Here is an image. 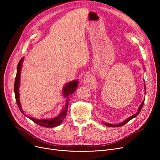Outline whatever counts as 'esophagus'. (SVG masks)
Listing matches in <instances>:
<instances>
[{
	"label": "esophagus",
	"instance_id": "34e87169",
	"mask_svg": "<svg viewBox=\"0 0 160 160\" xmlns=\"http://www.w3.org/2000/svg\"><path fill=\"white\" fill-rule=\"evenodd\" d=\"M83 81L85 83H89L93 81V78H92L91 75L89 73H87L84 75V77H83Z\"/></svg>",
	"mask_w": 160,
	"mask_h": 160
}]
</instances>
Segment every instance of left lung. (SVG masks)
I'll use <instances>...</instances> for the list:
<instances>
[{"instance_id": "8db88e82", "label": "left lung", "mask_w": 160, "mask_h": 160, "mask_svg": "<svg viewBox=\"0 0 160 160\" xmlns=\"http://www.w3.org/2000/svg\"><path fill=\"white\" fill-rule=\"evenodd\" d=\"M145 89L146 90V86H145ZM144 100H143V101H142V102L141 103V105H140V106L139 107V109H138V112H137L136 114H134V115H133L132 116L130 117L129 118H128L127 119H126L124 121H123V122H121V123H119V124H109V123H107V122H104L103 124H104V125H106V126H108V127H122V126L124 125L125 124H127L128 121H130L131 119H132L133 118H134V117H136V116L139 113V112H141V109H142V106H143Z\"/></svg>"}]
</instances>
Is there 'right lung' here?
<instances>
[{"label": "right lung", "mask_w": 160, "mask_h": 160, "mask_svg": "<svg viewBox=\"0 0 160 160\" xmlns=\"http://www.w3.org/2000/svg\"><path fill=\"white\" fill-rule=\"evenodd\" d=\"M22 61H23V58H21L18 65V68H17V74H16L15 83H14V92H15L17 104H18V106L19 108L20 111L22 112V113H23V115H24V112L22 111V109L21 106L20 100H19V83H20V74H21V65H22ZM78 84V82L74 80L67 83V84L65 86V87L63 89V94L64 97L66 98V103L64 108L62 110V112L60 113V115H58L56 117H55V118L52 119H40V120L36 119L30 117H28V118L30 119L35 123L43 127L53 128V127H57L58 125H60L65 119V117H66L67 110H68V104H69V100L72 95L74 93L76 89H77Z\"/></svg>", "instance_id": "1"}]
</instances>
